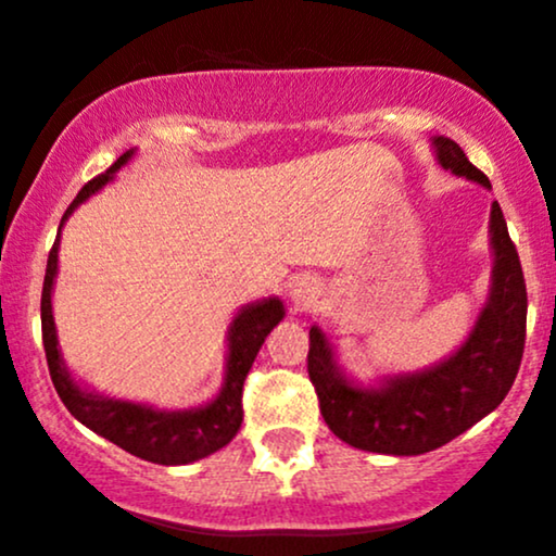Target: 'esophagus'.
Instances as JSON below:
<instances>
[{
  "mask_svg": "<svg viewBox=\"0 0 556 556\" xmlns=\"http://www.w3.org/2000/svg\"><path fill=\"white\" fill-rule=\"evenodd\" d=\"M290 298L298 308H308V306H314L316 298H319V288L314 285V279L298 277V279H292V285H290Z\"/></svg>",
  "mask_w": 556,
  "mask_h": 556,
  "instance_id": "34e87169",
  "label": "esophagus"
}]
</instances>
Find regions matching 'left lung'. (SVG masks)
I'll return each mask as SVG.
<instances>
[{"mask_svg": "<svg viewBox=\"0 0 556 556\" xmlns=\"http://www.w3.org/2000/svg\"><path fill=\"white\" fill-rule=\"evenodd\" d=\"M438 163L491 189L483 170L448 137H432ZM491 290L467 340L432 367L386 375L375 386L353 380L319 327L308 332V377L321 417L348 446L388 456H419L478 425L509 393L526 348L528 292L504 213L491 205Z\"/></svg>", "mask_w": 556, "mask_h": 556, "instance_id": "obj_1", "label": "left lung"}]
</instances>
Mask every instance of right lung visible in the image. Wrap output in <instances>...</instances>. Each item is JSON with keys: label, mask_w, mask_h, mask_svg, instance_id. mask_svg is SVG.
Returning a JSON list of instances; mask_svg holds the SVG:
<instances>
[{"label": "right lung", "mask_w": 556, "mask_h": 556, "mask_svg": "<svg viewBox=\"0 0 556 556\" xmlns=\"http://www.w3.org/2000/svg\"><path fill=\"white\" fill-rule=\"evenodd\" d=\"M134 157V150L124 152L118 161L110 166L105 174L84 185L81 192L65 211L60 222L58 240L50 250L45 274V290H41V340H45L47 364H50V377L58 390L60 401L65 408L87 425L91 432L108 438L110 443L121 446L139 459L152 462V465H189L211 456L213 451L224 448L231 438L237 435L242 425V386L266 334L271 332L279 321L285 319V306L279 298H264V301L248 303L237 311L227 329V369H224V386L216 393V399L205 406L194 408H155L150 404H137V401L110 399V395L94 393L84 388L71 377L68 367L63 362L58 343V327L52 316V290L54 277H58V250H60V231L68 222L71 213L81 203H87L91 194L100 192L102 187L115 179V170L126 166Z\"/></svg>", "instance_id": "1"}]
</instances>
